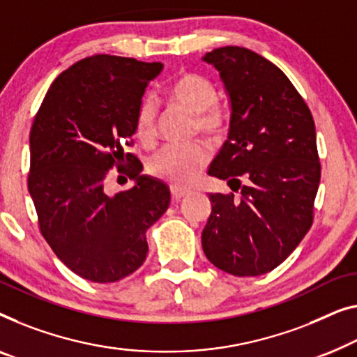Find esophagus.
<instances>
[{"mask_svg": "<svg viewBox=\"0 0 357 357\" xmlns=\"http://www.w3.org/2000/svg\"><path fill=\"white\" fill-rule=\"evenodd\" d=\"M170 193H172V199L174 201H178V199H182L183 196H187L190 193V190L182 188V187H177V185H172V187H170Z\"/></svg>", "mask_w": 357, "mask_h": 357, "instance_id": "1", "label": "esophagus"}]
</instances>
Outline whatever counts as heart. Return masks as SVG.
Instances as JSON below:
<instances>
[{"label":"heart","instance_id":"obj_1","mask_svg":"<svg viewBox=\"0 0 357 357\" xmlns=\"http://www.w3.org/2000/svg\"><path fill=\"white\" fill-rule=\"evenodd\" d=\"M167 96L195 114L193 128L203 135L217 140L225 130V112L215 105L217 89L206 77L187 72L178 75L167 89ZM158 106L151 98L140 102L135 116V132L143 143H151L156 137ZM211 158L208 144L190 142L167 144L149 161V172L166 178L177 187L190 185L203 172Z\"/></svg>","mask_w":357,"mask_h":357}]
</instances>
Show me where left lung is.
<instances>
[{
    "label": "left lung",
    "mask_w": 357,
    "mask_h": 357,
    "mask_svg": "<svg viewBox=\"0 0 357 357\" xmlns=\"http://www.w3.org/2000/svg\"><path fill=\"white\" fill-rule=\"evenodd\" d=\"M203 59L220 72L231 101L229 140L209 167L231 191L209 195L203 250L227 273L262 275L312 225L320 182L316 126L290 79L255 51L224 46Z\"/></svg>",
    "instance_id": "left-lung-1"
}]
</instances>
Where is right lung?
Masks as SVG:
<instances>
[{"label": "right lung", "mask_w": 357, "mask_h": 357, "mask_svg": "<svg viewBox=\"0 0 357 357\" xmlns=\"http://www.w3.org/2000/svg\"><path fill=\"white\" fill-rule=\"evenodd\" d=\"M161 63L96 54L59 74L30 130L29 191L46 243L77 275L112 283L146 259V230L170 203L166 183L140 172L135 116ZM136 187L105 193L109 170ZM119 182V180H117Z\"/></svg>", "instance_id": "1"}]
</instances>
